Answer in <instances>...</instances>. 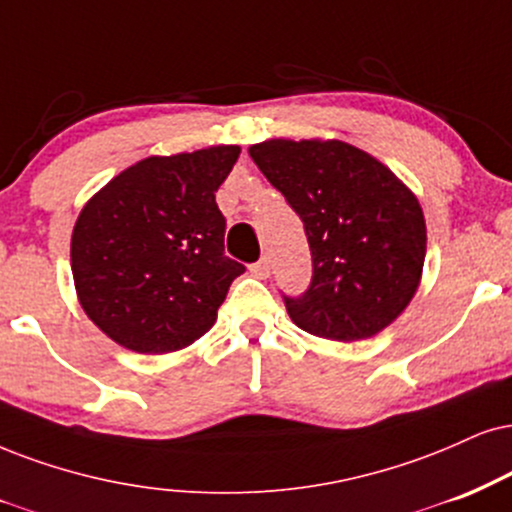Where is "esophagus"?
I'll use <instances>...</instances> for the list:
<instances>
[{"label": "esophagus", "instance_id": "34e87169", "mask_svg": "<svg viewBox=\"0 0 512 512\" xmlns=\"http://www.w3.org/2000/svg\"><path fill=\"white\" fill-rule=\"evenodd\" d=\"M249 270H251V273H254L256 277H261V280H266V277L270 275V263H268V258H261V261L254 263V266H251Z\"/></svg>", "mask_w": 512, "mask_h": 512}]
</instances>
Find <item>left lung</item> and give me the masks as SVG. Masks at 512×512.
<instances>
[{
  "label": "left lung",
  "mask_w": 512,
  "mask_h": 512,
  "mask_svg": "<svg viewBox=\"0 0 512 512\" xmlns=\"http://www.w3.org/2000/svg\"><path fill=\"white\" fill-rule=\"evenodd\" d=\"M249 156L304 220L313 277L304 294L285 296L296 327L358 342L394 323L418 292L427 251L415 194L339 140H268Z\"/></svg>",
  "instance_id": "left-lung-1"
}]
</instances>
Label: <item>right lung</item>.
Instances as JSON below:
<instances>
[{
  "label": "right lung",
  "mask_w": 512,
  "mask_h": 512,
  "mask_svg": "<svg viewBox=\"0 0 512 512\" xmlns=\"http://www.w3.org/2000/svg\"><path fill=\"white\" fill-rule=\"evenodd\" d=\"M239 159L220 144L149 156L82 206L71 270L82 311L113 342L170 353L211 330L242 263L225 256L216 192Z\"/></svg>",
  "instance_id": "right-lung-1"
}]
</instances>
